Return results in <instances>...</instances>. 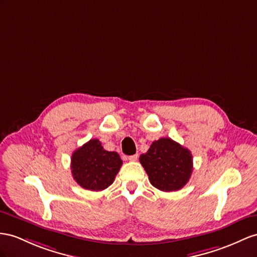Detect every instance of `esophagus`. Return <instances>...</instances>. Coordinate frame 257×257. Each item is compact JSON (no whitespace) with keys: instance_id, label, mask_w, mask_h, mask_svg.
Segmentation results:
<instances>
[{"instance_id":"esophagus-1","label":"esophagus","mask_w":257,"mask_h":257,"mask_svg":"<svg viewBox=\"0 0 257 257\" xmlns=\"http://www.w3.org/2000/svg\"><path fill=\"white\" fill-rule=\"evenodd\" d=\"M137 160H138V154H135V155L128 156V161H130V162H136Z\"/></svg>"}]
</instances>
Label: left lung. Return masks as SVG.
Segmentation results:
<instances>
[{
	"mask_svg": "<svg viewBox=\"0 0 257 257\" xmlns=\"http://www.w3.org/2000/svg\"><path fill=\"white\" fill-rule=\"evenodd\" d=\"M139 160L151 185L165 192L185 187L193 169L191 152L170 138L154 141Z\"/></svg>",
	"mask_w": 257,
	"mask_h": 257,
	"instance_id": "obj_1",
	"label": "left lung"
}]
</instances>
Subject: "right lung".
Listing matches in <instances>:
<instances>
[{
    "instance_id": "obj_1",
    "label": "right lung",
    "mask_w": 257,
    "mask_h": 257,
    "mask_svg": "<svg viewBox=\"0 0 257 257\" xmlns=\"http://www.w3.org/2000/svg\"><path fill=\"white\" fill-rule=\"evenodd\" d=\"M122 165L116 152L104 150L97 139H91L71 155V174L83 189L102 191L114 182Z\"/></svg>"
}]
</instances>
